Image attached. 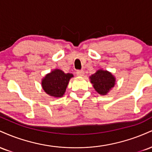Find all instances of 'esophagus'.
<instances>
[{
  "instance_id": "esophagus-1",
  "label": "esophagus",
  "mask_w": 152,
  "mask_h": 152,
  "mask_svg": "<svg viewBox=\"0 0 152 152\" xmlns=\"http://www.w3.org/2000/svg\"><path fill=\"white\" fill-rule=\"evenodd\" d=\"M76 74L78 76H83L84 75V71L83 70H78L76 71Z\"/></svg>"
}]
</instances>
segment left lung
<instances>
[{"mask_svg": "<svg viewBox=\"0 0 152 152\" xmlns=\"http://www.w3.org/2000/svg\"><path fill=\"white\" fill-rule=\"evenodd\" d=\"M94 88L100 95H106L116 84V78L107 70L99 69L89 76Z\"/></svg>", "mask_w": 152, "mask_h": 152, "instance_id": "8db88e82", "label": "left lung"}]
</instances>
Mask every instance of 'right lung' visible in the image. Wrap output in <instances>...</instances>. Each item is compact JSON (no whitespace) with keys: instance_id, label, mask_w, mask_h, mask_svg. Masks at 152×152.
<instances>
[{"instance_id":"1","label":"right lung","mask_w":152,"mask_h":152,"mask_svg":"<svg viewBox=\"0 0 152 152\" xmlns=\"http://www.w3.org/2000/svg\"><path fill=\"white\" fill-rule=\"evenodd\" d=\"M74 75L65 74L61 69H56L47 74L41 80V86L44 91L54 98L64 96L69 81Z\"/></svg>"}]
</instances>
